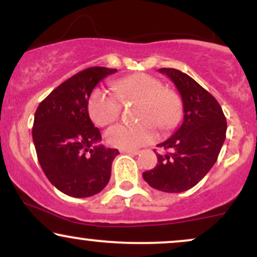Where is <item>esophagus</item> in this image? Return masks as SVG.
<instances>
[{"label":"esophagus","instance_id":"obj_1","mask_svg":"<svg viewBox=\"0 0 257 257\" xmlns=\"http://www.w3.org/2000/svg\"><path fill=\"white\" fill-rule=\"evenodd\" d=\"M120 153H128V155H138L140 153L139 150H120Z\"/></svg>","mask_w":257,"mask_h":257}]
</instances>
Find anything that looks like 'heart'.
<instances>
[{"label": "heart", "instance_id": "heart-1", "mask_svg": "<svg viewBox=\"0 0 257 257\" xmlns=\"http://www.w3.org/2000/svg\"><path fill=\"white\" fill-rule=\"evenodd\" d=\"M114 93L98 87L88 99V113L100 126L111 124L118 118L122 105L119 101H139L138 124H117L108 129L105 139L108 145L122 150H134L151 144L157 138L153 124L170 129L178 123L181 113V101L178 94L164 88L158 78L146 73L128 76L113 85Z\"/></svg>", "mask_w": 257, "mask_h": 257}]
</instances>
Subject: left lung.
I'll list each match as a JSON object with an SVG mask.
<instances>
[{"label": "left lung", "instance_id": "obj_1", "mask_svg": "<svg viewBox=\"0 0 257 257\" xmlns=\"http://www.w3.org/2000/svg\"><path fill=\"white\" fill-rule=\"evenodd\" d=\"M178 88L184 106L180 128L159 147L169 153H157L158 164L143 178L151 187L180 193L196 186L216 162L226 139L227 123L217 100L192 77L176 69L158 70Z\"/></svg>", "mask_w": 257, "mask_h": 257}]
</instances>
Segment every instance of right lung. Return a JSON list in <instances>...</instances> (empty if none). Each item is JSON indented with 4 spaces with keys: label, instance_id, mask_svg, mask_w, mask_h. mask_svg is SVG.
Wrapping results in <instances>:
<instances>
[{
    "label": "right lung",
    "instance_id": "1",
    "mask_svg": "<svg viewBox=\"0 0 257 257\" xmlns=\"http://www.w3.org/2000/svg\"><path fill=\"white\" fill-rule=\"evenodd\" d=\"M116 69L94 66L66 79L38 105L32 139L43 173L59 191L85 198L104 190L117 149L96 145L101 134L88 113L95 85Z\"/></svg>",
    "mask_w": 257,
    "mask_h": 257
}]
</instances>
